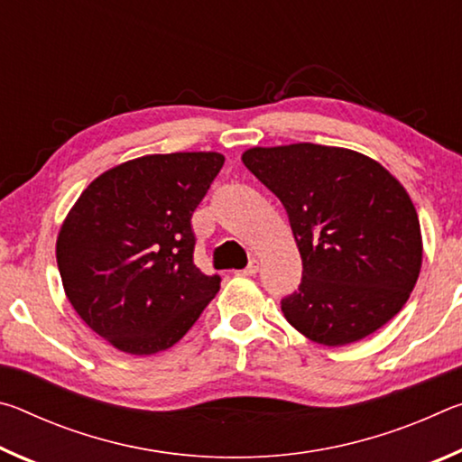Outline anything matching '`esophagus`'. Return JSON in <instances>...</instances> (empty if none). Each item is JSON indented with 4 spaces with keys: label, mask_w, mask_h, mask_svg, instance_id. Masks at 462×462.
<instances>
[{
    "label": "esophagus",
    "mask_w": 462,
    "mask_h": 462,
    "mask_svg": "<svg viewBox=\"0 0 462 462\" xmlns=\"http://www.w3.org/2000/svg\"><path fill=\"white\" fill-rule=\"evenodd\" d=\"M242 273H245V275H248V277H253V275H256V273H259V261H256V259H253V261H250V263L246 264V269H245V271H242Z\"/></svg>",
    "instance_id": "esophagus-1"
}]
</instances>
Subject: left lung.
I'll return each mask as SVG.
<instances>
[{
  "mask_svg": "<svg viewBox=\"0 0 462 462\" xmlns=\"http://www.w3.org/2000/svg\"><path fill=\"white\" fill-rule=\"evenodd\" d=\"M242 162L283 203L303 263L281 301L297 332L346 346L385 326L421 269V232L403 185L371 156L340 146H253Z\"/></svg>",
  "mask_w": 462,
  "mask_h": 462,
  "instance_id": "left-lung-1",
  "label": "left lung"
}]
</instances>
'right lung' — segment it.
<instances>
[{
  "mask_svg": "<svg viewBox=\"0 0 462 462\" xmlns=\"http://www.w3.org/2000/svg\"><path fill=\"white\" fill-rule=\"evenodd\" d=\"M220 152L146 154L88 185L57 236L67 300L122 353L173 346L220 291L193 264L191 216L220 173Z\"/></svg>",
  "mask_w": 462,
  "mask_h": 462,
  "instance_id": "right-lung-1",
  "label": "right lung"
}]
</instances>
